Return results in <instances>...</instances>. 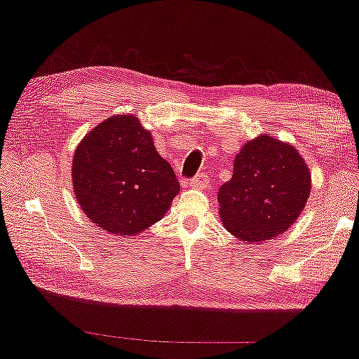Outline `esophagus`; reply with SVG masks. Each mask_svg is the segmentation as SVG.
<instances>
[{"label": "esophagus", "instance_id": "1", "mask_svg": "<svg viewBox=\"0 0 359 359\" xmlns=\"http://www.w3.org/2000/svg\"><path fill=\"white\" fill-rule=\"evenodd\" d=\"M208 184H210V179H208V175L205 174H198V175H195L192 180H190V185H192V187H195V189H207L208 187Z\"/></svg>", "mask_w": 359, "mask_h": 359}]
</instances>
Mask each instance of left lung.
Instances as JSON below:
<instances>
[{
    "instance_id": "8db88e82",
    "label": "left lung",
    "mask_w": 359,
    "mask_h": 359,
    "mask_svg": "<svg viewBox=\"0 0 359 359\" xmlns=\"http://www.w3.org/2000/svg\"><path fill=\"white\" fill-rule=\"evenodd\" d=\"M310 195L309 167L295 147L271 136L243 146L231 180L218 190L224 228L243 241L279 236L299 218Z\"/></svg>"
}]
</instances>
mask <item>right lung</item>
Wrapping results in <instances>:
<instances>
[{
    "instance_id": "obj_1",
    "label": "right lung",
    "mask_w": 359,
    "mask_h": 359,
    "mask_svg": "<svg viewBox=\"0 0 359 359\" xmlns=\"http://www.w3.org/2000/svg\"><path fill=\"white\" fill-rule=\"evenodd\" d=\"M72 164L80 207L113 235H136L159 222L180 189L149 133L130 114L108 118L90 131Z\"/></svg>"
}]
</instances>
